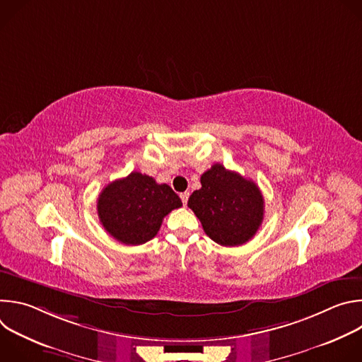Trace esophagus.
Wrapping results in <instances>:
<instances>
[{"label": "esophagus", "mask_w": 362, "mask_h": 362, "mask_svg": "<svg viewBox=\"0 0 362 362\" xmlns=\"http://www.w3.org/2000/svg\"><path fill=\"white\" fill-rule=\"evenodd\" d=\"M189 196H190V193H189V192H183V193H180V199H182V202H183V204H186V203H187Z\"/></svg>", "instance_id": "obj_1"}]
</instances>
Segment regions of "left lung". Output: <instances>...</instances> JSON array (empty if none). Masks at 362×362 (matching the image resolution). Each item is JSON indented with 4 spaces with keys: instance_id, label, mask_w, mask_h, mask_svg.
Masks as SVG:
<instances>
[{
    "instance_id": "1",
    "label": "left lung",
    "mask_w": 362,
    "mask_h": 362,
    "mask_svg": "<svg viewBox=\"0 0 362 362\" xmlns=\"http://www.w3.org/2000/svg\"><path fill=\"white\" fill-rule=\"evenodd\" d=\"M187 202L204 233L222 246L250 240L264 221V196L255 182L215 163Z\"/></svg>"
}]
</instances>
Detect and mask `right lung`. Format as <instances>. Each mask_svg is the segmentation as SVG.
Segmentation results:
<instances>
[{
  "label": "right lung",
  "instance_id": "obj_1",
  "mask_svg": "<svg viewBox=\"0 0 362 362\" xmlns=\"http://www.w3.org/2000/svg\"><path fill=\"white\" fill-rule=\"evenodd\" d=\"M180 206V197L169 185L132 172L101 190L97 214L103 228L115 239L136 246L156 236L163 218Z\"/></svg>",
  "mask_w": 362,
  "mask_h": 362
}]
</instances>
